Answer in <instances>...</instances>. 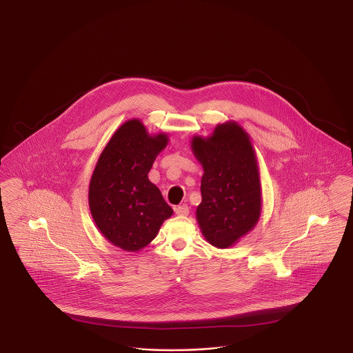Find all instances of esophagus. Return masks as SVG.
<instances>
[{
	"label": "esophagus",
	"instance_id": "esophagus-1",
	"mask_svg": "<svg viewBox=\"0 0 353 353\" xmlns=\"http://www.w3.org/2000/svg\"><path fill=\"white\" fill-rule=\"evenodd\" d=\"M174 212H176V214L177 216H188L189 214V206L188 205H177L176 208H174Z\"/></svg>",
	"mask_w": 353,
	"mask_h": 353
}]
</instances>
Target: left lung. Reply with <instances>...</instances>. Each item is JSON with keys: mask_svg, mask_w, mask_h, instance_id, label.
Segmentation results:
<instances>
[{"mask_svg": "<svg viewBox=\"0 0 353 353\" xmlns=\"http://www.w3.org/2000/svg\"><path fill=\"white\" fill-rule=\"evenodd\" d=\"M192 148L203 168L197 221L209 243L226 249L248 234L261 214L259 173L250 139L235 123H226L208 139L193 137Z\"/></svg>", "mask_w": 353, "mask_h": 353, "instance_id": "8db88e82", "label": "left lung"}]
</instances>
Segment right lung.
I'll return each mask as SVG.
<instances>
[{
    "mask_svg": "<svg viewBox=\"0 0 353 353\" xmlns=\"http://www.w3.org/2000/svg\"><path fill=\"white\" fill-rule=\"evenodd\" d=\"M167 143L165 134L150 136L134 119L114 134L98 160L90 183V210L101 234L123 250L147 246L173 213L148 180L152 164Z\"/></svg>",
    "mask_w": 353,
    "mask_h": 353,
    "instance_id": "1",
    "label": "right lung"
}]
</instances>
